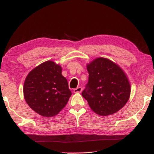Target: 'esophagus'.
Wrapping results in <instances>:
<instances>
[{
  "mask_svg": "<svg viewBox=\"0 0 154 154\" xmlns=\"http://www.w3.org/2000/svg\"><path fill=\"white\" fill-rule=\"evenodd\" d=\"M82 91V88L81 87H77L76 89H75L73 90V93H80Z\"/></svg>",
  "mask_w": 154,
  "mask_h": 154,
  "instance_id": "esophagus-1",
  "label": "esophagus"
}]
</instances>
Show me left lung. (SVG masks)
I'll return each mask as SVG.
<instances>
[{
    "label": "left lung",
    "instance_id": "left-lung-1",
    "mask_svg": "<svg viewBox=\"0 0 154 154\" xmlns=\"http://www.w3.org/2000/svg\"><path fill=\"white\" fill-rule=\"evenodd\" d=\"M89 82L82 96L94 112L107 116L117 112L130 99L131 86L119 65L105 57H97L87 63Z\"/></svg>",
    "mask_w": 154,
    "mask_h": 154
}]
</instances>
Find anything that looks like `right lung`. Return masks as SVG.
Masks as SVG:
<instances>
[{
	"label": "right lung",
	"instance_id": "1",
	"mask_svg": "<svg viewBox=\"0 0 154 154\" xmlns=\"http://www.w3.org/2000/svg\"><path fill=\"white\" fill-rule=\"evenodd\" d=\"M62 67L54 61H47L30 71L26 77L23 93L26 102L41 116H56L66 105L71 92Z\"/></svg>",
	"mask_w": 154,
	"mask_h": 154
}]
</instances>
